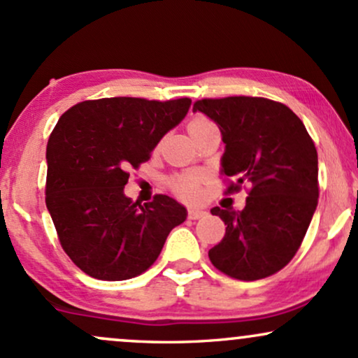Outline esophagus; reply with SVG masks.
I'll use <instances>...</instances> for the list:
<instances>
[{
  "instance_id": "obj_1",
  "label": "esophagus",
  "mask_w": 358,
  "mask_h": 358,
  "mask_svg": "<svg viewBox=\"0 0 358 358\" xmlns=\"http://www.w3.org/2000/svg\"><path fill=\"white\" fill-rule=\"evenodd\" d=\"M205 210H202V208H195V207H190L188 208V219H192V220H196V219H200V217H203L205 215Z\"/></svg>"
}]
</instances>
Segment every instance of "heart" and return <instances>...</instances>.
<instances>
[{"instance_id":"1","label":"heart","mask_w":358,"mask_h":358,"mask_svg":"<svg viewBox=\"0 0 358 358\" xmlns=\"http://www.w3.org/2000/svg\"><path fill=\"white\" fill-rule=\"evenodd\" d=\"M207 122H210V121H207V119L202 117V116H196V117H193L190 122H188V129L193 131L195 127L207 124ZM171 187H173V190L178 193L182 199L195 200V199H199V195H200L199 176H196V175L176 176L173 182H171Z\"/></svg>"}]
</instances>
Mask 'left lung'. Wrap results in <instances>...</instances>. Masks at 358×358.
Masks as SVG:
<instances>
[{"label": "left lung", "instance_id": "8db88e82", "mask_svg": "<svg viewBox=\"0 0 358 358\" xmlns=\"http://www.w3.org/2000/svg\"><path fill=\"white\" fill-rule=\"evenodd\" d=\"M219 126L222 175L249 185L244 210L213 207L225 236L208 250L227 276L256 281L278 273L301 245L318 205V155L305 124L281 102L262 97L202 99L193 113Z\"/></svg>", "mask_w": 358, "mask_h": 358}]
</instances>
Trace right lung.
I'll list each match as a JSON object with an SVG mask.
<instances>
[{
    "label": "right lung",
    "mask_w": 358,
    "mask_h": 358,
    "mask_svg": "<svg viewBox=\"0 0 358 358\" xmlns=\"http://www.w3.org/2000/svg\"><path fill=\"white\" fill-rule=\"evenodd\" d=\"M192 101L106 97L76 104L47 145V208L73 264L102 281H124L158 259L187 208L168 195L126 196L131 168L187 116Z\"/></svg>",
    "instance_id": "add662e5"
}]
</instances>
